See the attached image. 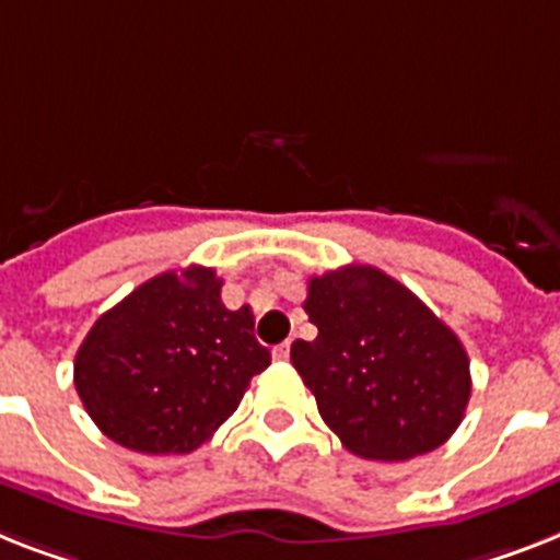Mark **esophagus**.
Listing matches in <instances>:
<instances>
[{
	"mask_svg": "<svg viewBox=\"0 0 560 560\" xmlns=\"http://www.w3.org/2000/svg\"><path fill=\"white\" fill-rule=\"evenodd\" d=\"M272 357L279 359V362H288V359H290V342L279 345V348H276V351H272Z\"/></svg>",
	"mask_w": 560,
	"mask_h": 560,
	"instance_id": "esophagus-1",
	"label": "esophagus"
}]
</instances>
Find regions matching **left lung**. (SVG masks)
<instances>
[{"label": "left lung", "instance_id": "left-lung-1", "mask_svg": "<svg viewBox=\"0 0 560 560\" xmlns=\"http://www.w3.org/2000/svg\"><path fill=\"white\" fill-rule=\"evenodd\" d=\"M319 327L290 348L322 420L365 460H411L460 425L471 397L466 348L388 272L348 265L307 281Z\"/></svg>", "mask_w": 560, "mask_h": 560}]
</instances>
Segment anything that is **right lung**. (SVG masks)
<instances>
[{"label":"right lung","instance_id":"right-lung-1","mask_svg":"<svg viewBox=\"0 0 560 560\" xmlns=\"http://www.w3.org/2000/svg\"><path fill=\"white\" fill-rule=\"evenodd\" d=\"M209 267L161 272L94 322L74 385L97 429L143 454H189L270 365L247 304L226 311Z\"/></svg>","mask_w":560,"mask_h":560}]
</instances>
